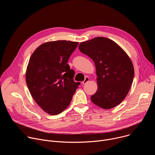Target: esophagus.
<instances>
[{
  "label": "esophagus",
  "mask_w": 155,
  "mask_h": 155,
  "mask_svg": "<svg viewBox=\"0 0 155 155\" xmlns=\"http://www.w3.org/2000/svg\"><path fill=\"white\" fill-rule=\"evenodd\" d=\"M89 80H90V78H89V77H86L85 78H84V80L82 81V84H85L87 82H88L89 81Z\"/></svg>",
  "instance_id": "1"
}]
</instances>
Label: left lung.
Segmentation results:
<instances>
[{
	"label": "left lung",
	"mask_w": 155,
	"mask_h": 155,
	"mask_svg": "<svg viewBox=\"0 0 155 155\" xmlns=\"http://www.w3.org/2000/svg\"><path fill=\"white\" fill-rule=\"evenodd\" d=\"M78 48L95 64L98 87L91 97L92 102L104 109L119 105L126 97L134 79L130 58L117 43L102 37L81 42Z\"/></svg>",
	"instance_id": "obj_1"
}]
</instances>
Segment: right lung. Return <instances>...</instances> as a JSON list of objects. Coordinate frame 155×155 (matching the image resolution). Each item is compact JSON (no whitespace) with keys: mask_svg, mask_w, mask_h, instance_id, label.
Wrapping results in <instances>:
<instances>
[{"mask_svg":"<svg viewBox=\"0 0 155 155\" xmlns=\"http://www.w3.org/2000/svg\"><path fill=\"white\" fill-rule=\"evenodd\" d=\"M78 42L57 40L44 43L31 55L26 72L29 92L44 112L59 114L70 104L80 82L68 60Z\"/></svg>","mask_w":155,"mask_h":155,"instance_id":"add662e5","label":"right lung"}]
</instances>
